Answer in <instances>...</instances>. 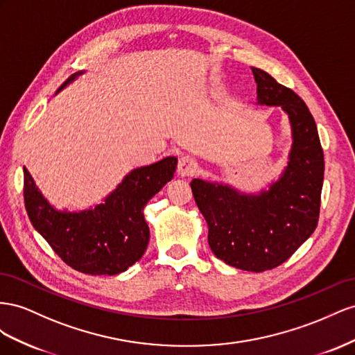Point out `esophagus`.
Returning a JSON list of instances; mask_svg holds the SVG:
<instances>
[{"label":"esophagus","instance_id":"34e87169","mask_svg":"<svg viewBox=\"0 0 355 355\" xmlns=\"http://www.w3.org/2000/svg\"><path fill=\"white\" fill-rule=\"evenodd\" d=\"M198 171V162L191 156H183L178 160L177 172L180 177H191Z\"/></svg>","mask_w":355,"mask_h":355}]
</instances>
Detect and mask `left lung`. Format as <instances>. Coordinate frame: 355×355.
I'll list each match as a JSON object with an SVG mask.
<instances>
[{"mask_svg":"<svg viewBox=\"0 0 355 355\" xmlns=\"http://www.w3.org/2000/svg\"><path fill=\"white\" fill-rule=\"evenodd\" d=\"M251 71L257 83L256 104L281 107L288 117L293 143L287 166L257 193L200 178L190 186L216 257L242 270L263 272L284 263L315 230L324 155L315 120L303 99L266 71Z\"/></svg>","mask_w":355,"mask_h":355,"instance_id":"1","label":"left lung"}]
</instances>
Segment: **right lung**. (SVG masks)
<instances>
[{
	"label": "right lung",
	"instance_id": "right-lung-1",
	"mask_svg": "<svg viewBox=\"0 0 355 355\" xmlns=\"http://www.w3.org/2000/svg\"><path fill=\"white\" fill-rule=\"evenodd\" d=\"M83 73L71 76L58 92ZM175 168L174 156L135 168L103 204L82 211L56 209L24 168L25 208L35 230L68 266L90 275H117L146 252L150 230L144 207L174 177Z\"/></svg>",
	"mask_w": 355,
	"mask_h": 355
}]
</instances>
